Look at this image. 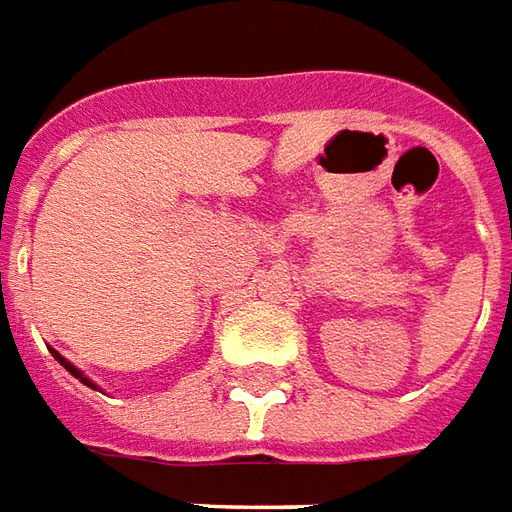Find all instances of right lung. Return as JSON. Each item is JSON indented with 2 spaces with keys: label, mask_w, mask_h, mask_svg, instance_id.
<instances>
[{
  "label": "right lung",
  "mask_w": 512,
  "mask_h": 512,
  "mask_svg": "<svg viewBox=\"0 0 512 512\" xmlns=\"http://www.w3.org/2000/svg\"><path fill=\"white\" fill-rule=\"evenodd\" d=\"M49 350H52V347H49ZM52 355H54V361H57V364L65 366V369H68V372H71V375H74V378H79V383H85V386H90V389H99V386H96V383H93V380L85 378V375H82V369H76V366L71 364V361H68V358H63V355L57 353V350H52ZM99 391H101V389H99Z\"/></svg>",
  "instance_id": "add662e5"
}]
</instances>
